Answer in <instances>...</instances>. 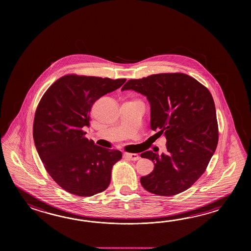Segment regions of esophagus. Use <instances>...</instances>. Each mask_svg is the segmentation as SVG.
Here are the masks:
<instances>
[{"mask_svg":"<svg viewBox=\"0 0 251 251\" xmlns=\"http://www.w3.org/2000/svg\"><path fill=\"white\" fill-rule=\"evenodd\" d=\"M124 157H125L126 159L131 160H138L139 158H140L138 154H135V153H128V152L125 153Z\"/></svg>","mask_w":251,"mask_h":251,"instance_id":"34e87169","label":"esophagus"}]
</instances>
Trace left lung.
Wrapping results in <instances>:
<instances>
[{
    "mask_svg": "<svg viewBox=\"0 0 251 251\" xmlns=\"http://www.w3.org/2000/svg\"><path fill=\"white\" fill-rule=\"evenodd\" d=\"M139 92L151 105V128L167 139L166 153L144 151L154 170L141 177L148 192L171 197L192 186L206 170L218 144L213 97L206 87L180 73L129 80L121 91ZM156 133V134H157Z\"/></svg>",
    "mask_w": 251,
    "mask_h": 251,
    "instance_id": "1",
    "label": "left lung"
}]
</instances>
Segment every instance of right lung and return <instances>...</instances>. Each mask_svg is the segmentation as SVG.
<instances>
[{"instance_id": "obj_1", "label": "right lung", "mask_w": 251, "mask_h": 251, "mask_svg": "<svg viewBox=\"0 0 251 251\" xmlns=\"http://www.w3.org/2000/svg\"><path fill=\"white\" fill-rule=\"evenodd\" d=\"M126 79L64 75L54 81L38 103L33 138L45 169L65 191L91 197L107 189L113 165L122 152L98 146L86 138L91 107L116 91Z\"/></svg>"}]
</instances>
